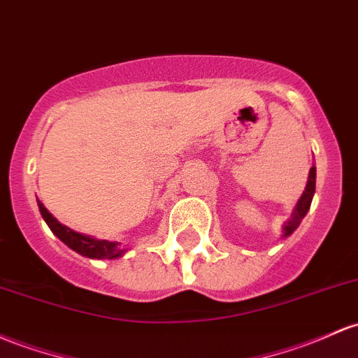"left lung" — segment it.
I'll list each match as a JSON object with an SVG mask.
<instances>
[{
	"mask_svg": "<svg viewBox=\"0 0 358 358\" xmlns=\"http://www.w3.org/2000/svg\"><path fill=\"white\" fill-rule=\"evenodd\" d=\"M314 190H316V168L313 166L311 170H309L308 185H306V190L302 192L299 202H297L296 209H294L292 217H290L289 221L284 224V238L290 236V234L297 229V226H299V222L304 219V215L308 214L309 207H311L313 197H314Z\"/></svg>",
	"mask_w": 358,
	"mask_h": 358,
	"instance_id": "left-lung-1",
	"label": "left lung"
}]
</instances>
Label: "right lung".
Listing matches in <instances>:
<instances>
[{
    "label": "right lung",
    "mask_w": 358,
    "mask_h": 358,
    "mask_svg": "<svg viewBox=\"0 0 358 358\" xmlns=\"http://www.w3.org/2000/svg\"><path fill=\"white\" fill-rule=\"evenodd\" d=\"M37 203L38 210H41L42 217H44L47 226L50 227V231H52L64 245H68L71 250L76 251V253L88 258H95V260H113V258H119L125 253V250L120 248V243L107 241V239H96L93 236H86V234L76 233V231L69 229L68 226L59 222L57 219L45 209L44 203L38 202V200Z\"/></svg>",
    "instance_id": "add662e5"
}]
</instances>
